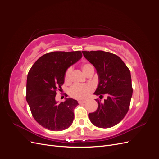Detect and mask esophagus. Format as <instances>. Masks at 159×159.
Returning a JSON list of instances; mask_svg holds the SVG:
<instances>
[{"mask_svg": "<svg viewBox=\"0 0 159 159\" xmlns=\"http://www.w3.org/2000/svg\"><path fill=\"white\" fill-rule=\"evenodd\" d=\"M86 102L85 101H84V100H79L78 101V103H80V104H81V103H85Z\"/></svg>", "mask_w": 159, "mask_h": 159, "instance_id": "obj_1", "label": "esophagus"}]
</instances>
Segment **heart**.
Masks as SVG:
<instances>
[{"label": "heart", "instance_id": "obj_1", "mask_svg": "<svg viewBox=\"0 0 159 159\" xmlns=\"http://www.w3.org/2000/svg\"><path fill=\"white\" fill-rule=\"evenodd\" d=\"M91 68H93V67L90 64H85L82 66V70L85 74H87L88 71ZM71 70V68H69L66 71L64 76V80L66 82H69L70 81ZM93 90V87L89 84H74L70 89V94L74 98L84 99L88 97Z\"/></svg>", "mask_w": 159, "mask_h": 159}]
</instances>
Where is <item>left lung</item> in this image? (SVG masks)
I'll list each match as a JSON object with an SVG mask.
<instances>
[{
  "label": "left lung",
  "mask_w": 159,
  "mask_h": 159,
  "mask_svg": "<svg viewBox=\"0 0 159 159\" xmlns=\"http://www.w3.org/2000/svg\"><path fill=\"white\" fill-rule=\"evenodd\" d=\"M84 56L95 67L99 83L94 94L107 95L97 110L89 113L90 121L100 128L116 125L125 116L129 109L133 88L131 73L127 66L117 55L102 50L82 51Z\"/></svg>",
  "instance_id": "left-lung-1"
}]
</instances>
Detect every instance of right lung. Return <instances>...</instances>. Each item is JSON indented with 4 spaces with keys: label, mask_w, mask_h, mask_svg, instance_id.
I'll return each mask as SVG.
<instances>
[{
    "label": "right lung",
    "mask_w": 159,
    "mask_h": 159,
    "mask_svg": "<svg viewBox=\"0 0 159 159\" xmlns=\"http://www.w3.org/2000/svg\"><path fill=\"white\" fill-rule=\"evenodd\" d=\"M80 51L53 52L41 56L28 74L26 101L33 117L41 126L50 131H60L71 126L74 119V108L78 102L66 98L57 103L56 91H61L65 73L80 60Z\"/></svg>",
    "instance_id": "1"
}]
</instances>
